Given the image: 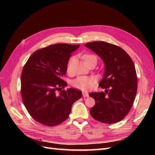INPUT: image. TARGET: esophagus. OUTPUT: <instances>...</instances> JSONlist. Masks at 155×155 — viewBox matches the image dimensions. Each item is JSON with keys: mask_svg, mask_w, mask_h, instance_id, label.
<instances>
[{"mask_svg": "<svg viewBox=\"0 0 155 155\" xmlns=\"http://www.w3.org/2000/svg\"><path fill=\"white\" fill-rule=\"evenodd\" d=\"M82 94L83 97H88V93L87 92H83Z\"/></svg>", "mask_w": 155, "mask_h": 155, "instance_id": "34e87169", "label": "esophagus"}]
</instances>
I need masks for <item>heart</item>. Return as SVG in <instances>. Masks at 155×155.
<instances>
[{"mask_svg": "<svg viewBox=\"0 0 155 155\" xmlns=\"http://www.w3.org/2000/svg\"><path fill=\"white\" fill-rule=\"evenodd\" d=\"M83 59L86 64L89 63H91V62H94L96 64L97 61V58L96 57V55H93V54H87L84 55L83 56ZM72 60V58H70L68 62V64H67L68 71L70 70ZM95 82H96L95 79L93 77L79 76L72 81V85L75 88L79 89V90L87 91V90H88V89H91V88L93 87V86L94 85Z\"/></svg>", "mask_w": 155, "mask_h": 155, "instance_id": "b5f03b06", "label": "heart"}]
</instances>
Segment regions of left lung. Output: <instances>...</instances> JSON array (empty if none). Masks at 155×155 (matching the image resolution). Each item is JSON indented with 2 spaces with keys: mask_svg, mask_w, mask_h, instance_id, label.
Segmentation results:
<instances>
[{
  "mask_svg": "<svg viewBox=\"0 0 155 155\" xmlns=\"http://www.w3.org/2000/svg\"><path fill=\"white\" fill-rule=\"evenodd\" d=\"M85 46L94 51L105 63L104 78L99 84L105 92L89 94L96 101L90 110L91 115L104 124L118 122L129 113L137 94L138 82L134 63L118 46L95 41Z\"/></svg>",
  "mask_w": 155,
  "mask_h": 155,
  "instance_id": "8db88e82",
  "label": "left lung"
}]
</instances>
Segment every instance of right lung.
I'll list each match as a JSON object with an SVG mask.
<instances>
[{
    "label": "right lung",
    "instance_id": "1",
    "mask_svg": "<svg viewBox=\"0 0 155 155\" xmlns=\"http://www.w3.org/2000/svg\"><path fill=\"white\" fill-rule=\"evenodd\" d=\"M79 45H51L37 50L28 59L21 78V97L26 110L37 122L53 127L66 120L82 92L63 79L72 53ZM60 91L59 93L57 91Z\"/></svg>",
    "mask_w": 155,
    "mask_h": 155
}]
</instances>
